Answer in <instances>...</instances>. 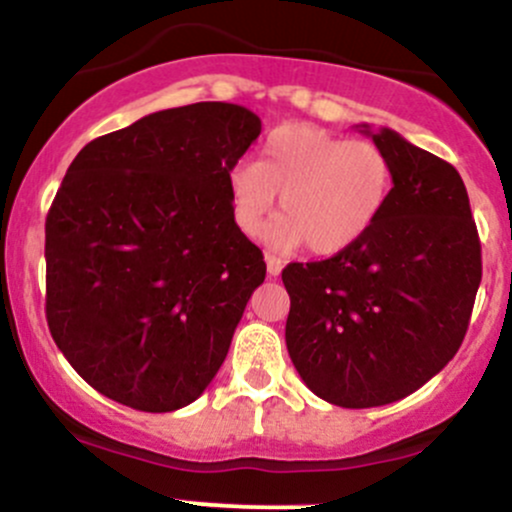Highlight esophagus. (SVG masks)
<instances>
[{
	"label": "esophagus",
	"mask_w": 512,
	"mask_h": 512,
	"mask_svg": "<svg viewBox=\"0 0 512 512\" xmlns=\"http://www.w3.org/2000/svg\"><path fill=\"white\" fill-rule=\"evenodd\" d=\"M266 268H268V276H281V271H283V261L278 256H273V254H266Z\"/></svg>",
	"instance_id": "34e87169"
}]
</instances>
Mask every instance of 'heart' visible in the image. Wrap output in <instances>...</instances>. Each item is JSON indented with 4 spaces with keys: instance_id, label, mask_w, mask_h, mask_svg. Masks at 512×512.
I'll return each mask as SVG.
<instances>
[{
    "instance_id": "heart-1",
    "label": "heart",
    "mask_w": 512,
    "mask_h": 512,
    "mask_svg": "<svg viewBox=\"0 0 512 512\" xmlns=\"http://www.w3.org/2000/svg\"><path fill=\"white\" fill-rule=\"evenodd\" d=\"M387 152L367 140H350L315 125L271 130L258 162H236L226 172L231 214L254 236L281 194L283 217L268 229L276 249L340 254L370 234L392 192Z\"/></svg>"
}]
</instances>
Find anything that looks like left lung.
<instances>
[{
    "label": "left lung",
    "instance_id": "obj_1",
    "mask_svg": "<svg viewBox=\"0 0 512 512\" xmlns=\"http://www.w3.org/2000/svg\"><path fill=\"white\" fill-rule=\"evenodd\" d=\"M362 133L392 162L382 217L350 249L281 273L295 370L345 409L392 404L444 370L481 286V239L456 167L389 128Z\"/></svg>",
    "mask_w": 512,
    "mask_h": 512
}]
</instances>
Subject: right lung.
Segmentation results:
<instances>
[{
    "label": "right lung",
    "instance_id": "right-lung-1",
    "mask_svg": "<svg viewBox=\"0 0 512 512\" xmlns=\"http://www.w3.org/2000/svg\"><path fill=\"white\" fill-rule=\"evenodd\" d=\"M261 135L234 103L160 110L88 142L46 217V320L71 367L138 412L192 404L266 278L226 172Z\"/></svg>",
    "mask_w": 512,
    "mask_h": 512
}]
</instances>
